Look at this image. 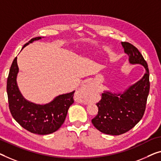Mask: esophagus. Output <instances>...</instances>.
Masks as SVG:
<instances>
[{
    "mask_svg": "<svg viewBox=\"0 0 161 161\" xmlns=\"http://www.w3.org/2000/svg\"><path fill=\"white\" fill-rule=\"evenodd\" d=\"M93 90V87L90 83H87L85 85H83L79 89L77 92L76 93V95L80 98L81 100L85 101L87 100V97L92 93Z\"/></svg>",
    "mask_w": 161,
    "mask_h": 161,
    "instance_id": "34e87169",
    "label": "esophagus"
}]
</instances>
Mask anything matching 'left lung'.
Returning a JSON list of instances; mask_svg holds the SVG:
<instances>
[{
  "label": "left lung",
  "mask_w": 161,
  "mask_h": 161,
  "mask_svg": "<svg viewBox=\"0 0 161 161\" xmlns=\"http://www.w3.org/2000/svg\"><path fill=\"white\" fill-rule=\"evenodd\" d=\"M124 53L130 64H140L145 69L142 78L123 92L105 90L97 103L98 114L92 123L97 130L110 135L126 132L142 119L150 90L149 69L138 49L129 42H122Z\"/></svg>",
  "instance_id": "obj_1"
}]
</instances>
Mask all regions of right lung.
Returning <instances> with one entry per match:
<instances>
[{"mask_svg":"<svg viewBox=\"0 0 161 161\" xmlns=\"http://www.w3.org/2000/svg\"><path fill=\"white\" fill-rule=\"evenodd\" d=\"M41 38H32L24 45L23 48ZM18 73L16 57L7 80V94L12 116L24 129L33 134L45 135L55 132L64 124L69 107L73 104L74 91L59 95L48 103L36 104L26 100L21 95L16 81Z\"/></svg>","mask_w":161,"mask_h":161,"instance_id":"add662e5","label":"right lung"}]
</instances>
